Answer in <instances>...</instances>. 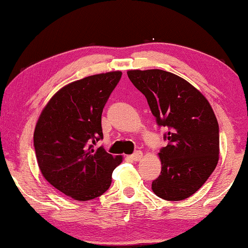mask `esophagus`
<instances>
[{"mask_svg": "<svg viewBox=\"0 0 248 248\" xmlns=\"http://www.w3.org/2000/svg\"><path fill=\"white\" fill-rule=\"evenodd\" d=\"M129 158L134 160V162H138V160H140L142 158V153L141 152H136L135 154L129 156Z\"/></svg>", "mask_w": 248, "mask_h": 248, "instance_id": "1", "label": "esophagus"}]
</instances>
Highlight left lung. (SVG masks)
I'll list each match as a JSON object with an SVG mask.
<instances>
[{
	"label": "left lung",
	"mask_w": 248,
	"mask_h": 248,
	"mask_svg": "<svg viewBox=\"0 0 248 248\" xmlns=\"http://www.w3.org/2000/svg\"><path fill=\"white\" fill-rule=\"evenodd\" d=\"M127 74L146 96L157 124L169 128L153 192L167 201L184 200L203 186L218 164L219 125L214 110L200 91L173 73L129 69Z\"/></svg>",
	"instance_id": "8db88e82"
}]
</instances>
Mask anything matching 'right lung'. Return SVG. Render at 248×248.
Returning a JSON list of instances; mask_svg holds the SVG:
<instances>
[{"label": "right lung", "instance_id": "1", "mask_svg": "<svg viewBox=\"0 0 248 248\" xmlns=\"http://www.w3.org/2000/svg\"><path fill=\"white\" fill-rule=\"evenodd\" d=\"M121 74L101 73L68 83L51 96L38 118L33 145L40 172L74 200L102 195L124 159L92 145L103 138L101 116Z\"/></svg>", "mask_w": 248, "mask_h": 248}]
</instances>
